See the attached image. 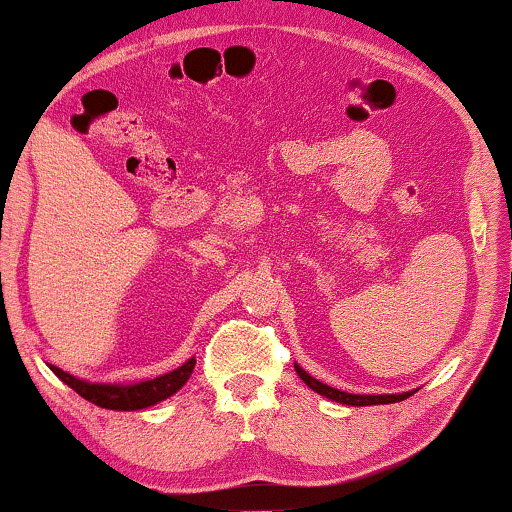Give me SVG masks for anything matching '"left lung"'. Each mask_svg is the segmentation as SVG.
Here are the masks:
<instances>
[{
    "instance_id": "8db88e82",
    "label": "left lung",
    "mask_w": 512,
    "mask_h": 512,
    "mask_svg": "<svg viewBox=\"0 0 512 512\" xmlns=\"http://www.w3.org/2000/svg\"><path fill=\"white\" fill-rule=\"evenodd\" d=\"M296 366V373L300 375V380H303L307 387L312 391H317V394L326 396L328 401H335V403H342V405H356V408H361V405H389V403H398V401H405V398L415 394V391H403V394H347V391H340V389H333L328 387V384L314 380V377L307 373L298 366V363H293Z\"/></svg>"
}]
</instances>
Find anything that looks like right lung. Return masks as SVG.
I'll return each instance as SVG.
<instances>
[{"instance_id": "obj_1", "label": "right lung", "mask_w": 512, "mask_h": 512, "mask_svg": "<svg viewBox=\"0 0 512 512\" xmlns=\"http://www.w3.org/2000/svg\"><path fill=\"white\" fill-rule=\"evenodd\" d=\"M55 375L60 377L67 387H72L76 394L86 398V401L100 405V408L107 410H144L151 408L165 398L177 394V391L184 387L191 377L195 368V356H191L186 363H181L179 368L170 370V373L153 377V380H142L132 384H116V382H88L81 380V377L69 375L67 370L58 366H48Z\"/></svg>"}]
</instances>
